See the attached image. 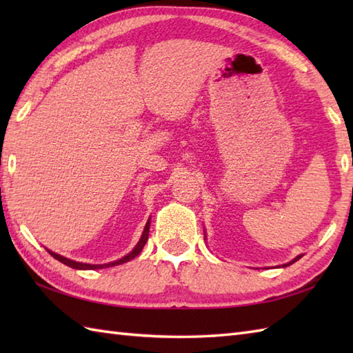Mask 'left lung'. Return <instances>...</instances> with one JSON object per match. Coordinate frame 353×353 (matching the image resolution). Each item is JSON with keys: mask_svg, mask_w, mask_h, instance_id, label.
<instances>
[{"mask_svg": "<svg viewBox=\"0 0 353 353\" xmlns=\"http://www.w3.org/2000/svg\"><path fill=\"white\" fill-rule=\"evenodd\" d=\"M301 258H302V256H297V258H296V259H294V261H291V262H290V264H292V262H296V261H297V259H301ZM290 264H288V265H290ZM285 267H287V265H285Z\"/></svg>", "mask_w": 353, "mask_h": 353, "instance_id": "1", "label": "left lung"}]
</instances>
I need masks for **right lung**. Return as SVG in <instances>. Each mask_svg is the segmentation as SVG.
<instances>
[{
  "label": "right lung",
  "mask_w": 353,
  "mask_h": 353,
  "mask_svg": "<svg viewBox=\"0 0 353 353\" xmlns=\"http://www.w3.org/2000/svg\"><path fill=\"white\" fill-rule=\"evenodd\" d=\"M148 232H150V221H147V224H145V228H144V232H142V236H141V239H139V243L137 244V247H134V249H133V250H132L129 254H125L124 258L118 259V261H115V262H110V264H104V265H92V264H83V262H76V261L66 259V258L61 256V254H57V253H52V252H50V250H48V253L51 254L52 258H56L57 261H61L62 264L68 265V267H72V268H77V270H97V268H103V267H114V265L124 264V262H127V261L133 259L134 256H138V254L142 252V249H144L145 243H147V239H148Z\"/></svg>",
  "instance_id": "add662e5"
}]
</instances>
